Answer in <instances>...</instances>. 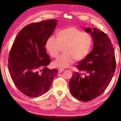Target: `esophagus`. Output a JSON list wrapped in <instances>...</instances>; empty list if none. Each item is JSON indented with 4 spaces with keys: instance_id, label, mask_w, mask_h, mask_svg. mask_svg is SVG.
<instances>
[{
    "instance_id": "34e87169",
    "label": "esophagus",
    "mask_w": 121,
    "mask_h": 121,
    "mask_svg": "<svg viewBox=\"0 0 121 121\" xmlns=\"http://www.w3.org/2000/svg\"><path fill=\"white\" fill-rule=\"evenodd\" d=\"M64 71V69H63V68H59L58 69L59 73H61V72H62V71Z\"/></svg>"
}]
</instances>
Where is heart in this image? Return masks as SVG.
<instances>
[{
  "mask_svg": "<svg viewBox=\"0 0 121 121\" xmlns=\"http://www.w3.org/2000/svg\"><path fill=\"white\" fill-rule=\"evenodd\" d=\"M92 44L91 36L75 27L65 28L59 31L58 37L51 36L46 42V48L53 58L58 57L63 48L64 53L54 61L56 67L67 68L80 61L89 54Z\"/></svg>",
  "mask_w": 121,
  "mask_h": 121,
  "instance_id": "b5f03b06",
  "label": "heart"
}]
</instances>
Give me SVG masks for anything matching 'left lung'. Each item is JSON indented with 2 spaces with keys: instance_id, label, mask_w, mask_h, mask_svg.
<instances>
[{
  "instance_id": "obj_1",
  "label": "left lung",
  "mask_w": 121,
  "mask_h": 121,
  "mask_svg": "<svg viewBox=\"0 0 121 121\" xmlns=\"http://www.w3.org/2000/svg\"><path fill=\"white\" fill-rule=\"evenodd\" d=\"M93 39L92 50L76 67L69 81L71 94L83 101H89L99 97L105 91L116 69L115 52L111 40L103 31L87 28ZM83 72L84 75H83Z\"/></svg>"
}]
</instances>
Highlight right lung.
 I'll list each match as a JSON object with an SVG mask.
<instances>
[{
  "label": "right lung",
  "instance_id": "obj_1",
  "mask_svg": "<svg viewBox=\"0 0 121 121\" xmlns=\"http://www.w3.org/2000/svg\"><path fill=\"white\" fill-rule=\"evenodd\" d=\"M58 20L28 24L16 36L10 51L8 67L12 81L24 95L36 98L45 93L58 73L46 66L51 59L45 46Z\"/></svg>",
  "mask_w": 121,
  "mask_h": 121
}]
</instances>
